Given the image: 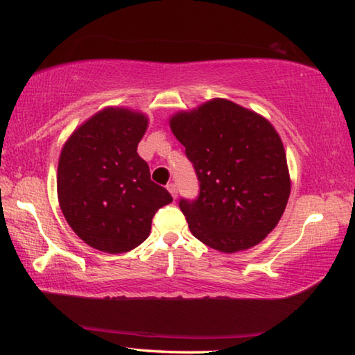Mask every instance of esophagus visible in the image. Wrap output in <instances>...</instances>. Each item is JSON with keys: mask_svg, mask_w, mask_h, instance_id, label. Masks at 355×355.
Returning a JSON list of instances; mask_svg holds the SVG:
<instances>
[{"mask_svg": "<svg viewBox=\"0 0 355 355\" xmlns=\"http://www.w3.org/2000/svg\"><path fill=\"white\" fill-rule=\"evenodd\" d=\"M167 191H169L173 199H175V197H177V184L175 183H169V184H167Z\"/></svg>", "mask_w": 355, "mask_h": 355, "instance_id": "esophagus-1", "label": "esophagus"}]
</instances>
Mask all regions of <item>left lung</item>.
Returning a JSON list of instances; mask_svg holds the SVG:
<instances>
[{"label":"left lung","mask_w":355,"mask_h":355,"mask_svg":"<svg viewBox=\"0 0 355 355\" xmlns=\"http://www.w3.org/2000/svg\"><path fill=\"white\" fill-rule=\"evenodd\" d=\"M171 128L199 180L197 199L178 202L192 235L225 254L263 241L290 197L286 155L272 125L216 98L175 114Z\"/></svg>","instance_id":"8db88e82"}]
</instances>
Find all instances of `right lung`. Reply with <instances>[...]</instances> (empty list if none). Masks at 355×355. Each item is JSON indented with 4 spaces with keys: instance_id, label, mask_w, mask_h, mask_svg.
<instances>
[{
    "instance_id": "add662e5",
    "label": "right lung",
    "mask_w": 355,
    "mask_h": 355,
    "mask_svg": "<svg viewBox=\"0 0 355 355\" xmlns=\"http://www.w3.org/2000/svg\"><path fill=\"white\" fill-rule=\"evenodd\" d=\"M144 114L107 107L65 142L58 166L59 205L78 236L94 249L122 254L144 243L159 208L172 202L150 180L137 155Z\"/></svg>"
}]
</instances>
